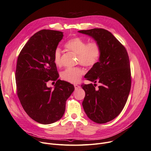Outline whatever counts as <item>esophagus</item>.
<instances>
[{"label": "esophagus", "mask_w": 151, "mask_h": 151, "mask_svg": "<svg viewBox=\"0 0 151 151\" xmlns=\"http://www.w3.org/2000/svg\"><path fill=\"white\" fill-rule=\"evenodd\" d=\"M74 88H75V89H76V90H77V89H78V88H80V86H79V85H78L77 84H75V85H74Z\"/></svg>", "instance_id": "34e87169"}]
</instances>
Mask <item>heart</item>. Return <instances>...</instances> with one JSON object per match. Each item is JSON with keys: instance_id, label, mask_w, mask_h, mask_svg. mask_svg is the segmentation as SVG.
Wrapping results in <instances>:
<instances>
[{"instance_id": "1", "label": "heart", "mask_w": 151, "mask_h": 151, "mask_svg": "<svg viewBox=\"0 0 151 151\" xmlns=\"http://www.w3.org/2000/svg\"><path fill=\"white\" fill-rule=\"evenodd\" d=\"M69 51L77 55V61L86 67H93L96 64L101 55V48L96 42L88 43L80 37L69 39L65 44ZM54 63L57 66H61V52L57 48L54 52ZM81 68H68L61 73L63 80L70 83H77L84 74Z\"/></svg>"}]
</instances>
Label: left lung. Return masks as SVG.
Listing matches in <instances>:
<instances>
[{
    "mask_svg": "<svg viewBox=\"0 0 151 151\" xmlns=\"http://www.w3.org/2000/svg\"><path fill=\"white\" fill-rule=\"evenodd\" d=\"M98 42L101 55L85 78L95 83L82 85L85 92L82 106L87 117L104 124L117 117L127 103L131 88L130 61L125 48L113 34L104 29L78 31ZM100 83L95 89V83Z\"/></svg>",
    "mask_w": 151,
    "mask_h": 151,
    "instance_id": "left-lung-1",
    "label": "left lung"
}]
</instances>
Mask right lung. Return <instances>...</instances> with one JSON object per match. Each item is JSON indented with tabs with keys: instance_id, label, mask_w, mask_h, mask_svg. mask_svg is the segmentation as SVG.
Returning a JSON list of instances; mask_svg holds the SVG:
<instances>
[{
	"instance_id": "obj_1",
	"label": "right lung",
	"mask_w": 151,
	"mask_h": 151,
	"mask_svg": "<svg viewBox=\"0 0 151 151\" xmlns=\"http://www.w3.org/2000/svg\"><path fill=\"white\" fill-rule=\"evenodd\" d=\"M63 37V32L41 30L29 39L18 57L17 95L27 114L39 124L59 120L74 90L73 84L58 79L54 63V52ZM49 80L56 81L53 89L47 87Z\"/></svg>"
}]
</instances>
